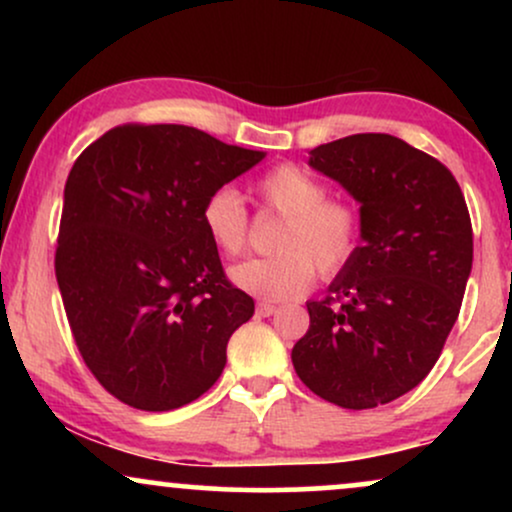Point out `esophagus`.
<instances>
[{"mask_svg": "<svg viewBox=\"0 0 512 512\" xmlns=\"http://www.w3.org/2000/svg\"><path fill=\"white\" fill-rule=\"evenodd\" d=\"M274 313H276V305L274 303H267V301L257 303V315L269 317V315H274Z\"/></svg>", "mask_w": 512, "mask_h": 512, "instance_id": "34e87169", "label": "esophagus"}]
</instances>
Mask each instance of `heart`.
Wrapping results in <instances>:
<instances>
[{
  "mask_svg": "<svg viewBox=\"0 0 512 512\" xmlns=\"http://www.w3.org/2000/svg\"><path fill=\"white\" fill-rule=\"evenodd\" d=\"M262 207L284 216L272 240L276 255L240 262L228 272L233 284L264 301H289L313 286L315 267L334 276L351 264L363 236L361 211L342 199H327L325 182L308 170L281 163L255 185ZM202 226L216 250L236 257L248 243V211L231 187L204 199Z\"/></svg>",
  "mask_w": 512,
  "mask_h": 512,
  "instance_id": "1",
  "label": "heart"
}]
</instances>
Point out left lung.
Listing matches in <instances>:
<instances>
[{"instance_id": "left-lung-1", "label": "left lung", "mask_w": 512, "mask_h": 512, "mask_svg": "<svg viewBox=\"0 0 512 512\" xmlns=\"http://www.w3.org/2000/svg\"><path fill=\"white\" fill-rule=\"evenodd\" d=\"M310 166L361 204L363 243L291 351L317 397L373 409L436 366L472 272V221L455 175L392 134H351L310 151Z\"/></svg>"}]
</instances>
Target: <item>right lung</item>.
Returning <instances> with one entry per match:
<instances>
[{"mask_svg": "<svg viewBox=\"0 0 512 512\" xmlns=\"http://www.w3.org/2000/svg\"><path fill=\"white\" fill-rule=\"evenodd\" d=\"M262 158L195 127L120 125L69 170L57 284L79 354L120 402L170 411L219 380L255 301L226 279L202 204Z\"/></svg>", "mask_w": 512, "mask_h": 512, "instance_id": "obj_1", "label": "right lung"}]
</instances>
